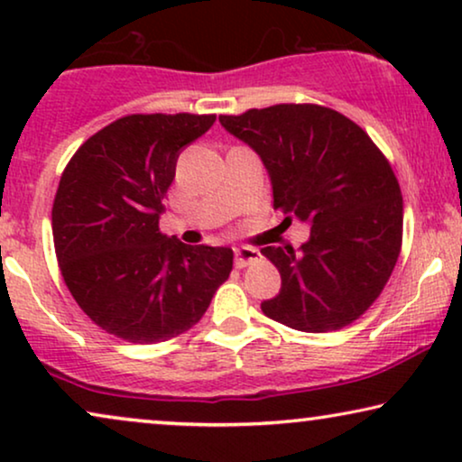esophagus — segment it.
I'll return each instance as SVG.
<instances>
[{
  "instance_id": "obj_1",
  "label": "esophagus",
  "mask_w": 462,
  "mask_h": 462,
  "mask_svg": "<svg viewBox=\"0 0 462 462\" xmlns=\"http://www.w3.org/2000/svg\"><path fill=\"white\" fill-rule=\"evenodd\" d=\"M258 256H261V254H258L256 248H248V245H242V248H236V267H239V269L248 267V264H250L252 261H256Z\"/></svg>"
}]
</instances>
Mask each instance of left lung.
Segmentation results:
<instances>
[{"mask_svg":"<svg viewBox=\"0 0 462 462\" xmlns=\"http://www.w3.org/2000/svg\"><path fill=\"white\" fill-rule=\"evenodd\" d=\"M218 122L261 157L273 208L311 225L299 250H261L282 275L263 313L300 332L351 324L400 256L403 204L389 162L356 122L328 106L273 105Z\"/></svg>","mask_w":462,"mask_h":462,"instance_id":"obj_1","label":"left lung"}]
</instances>
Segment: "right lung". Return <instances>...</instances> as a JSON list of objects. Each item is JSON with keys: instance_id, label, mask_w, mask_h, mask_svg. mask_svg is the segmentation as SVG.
<instances>
[{"instance_id": "obj_1", "label": "right lung", "mask_w": 462, "mask_h": 462, "mask_svg": "<svg viewBox=\"0 0 462 462\" xmlns=\"http://www.w3.org/2000/svg\"><path fill=\"white\" fill-rule=\"evenodd\" d=\"M217 116H125L78 149L52 208L60 273L88 318L128 343H163L201 319L233 269L231 248L160 231L180 151Z\"/></svg>"}]
</instances>
